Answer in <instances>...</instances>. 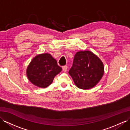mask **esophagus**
<instances>
[{"label": "esophagus", "instance_id": "obj_1", "mask_svg": "<svg viewBox=\"0 0 130 130\" xmlns=\"http://www.w3.org/2000/svg\"><path fill=\"white\" fill-rule=\"evenodd\" d=\"M62 70H63V71H64V72H66V71H67V70H68V66H66V65L62 66Z\"/></svg>", "mask_w": 130, "mask_h": 130}]
</instances>
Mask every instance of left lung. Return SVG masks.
Wrapping results in <instances>:
<instances>
[{"label": "left lung", "instance_id": "1", "mask_svg": "<svg viewBox=\"0 0 130 130\" xmlns=\"http://www.w3.org/2000/svg\"><path fill=\"white\" fill-rule=\"evenodd\" d=\"M104 72L101 60L92 52L85 51L76 53L69 74L78 88L88 89L97 85Z\"/></svg>", "mask_w": 130, "mask_h": 130}]
</instances>
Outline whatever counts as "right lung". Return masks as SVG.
<instances>
[{"label": "right lung", "mask_w": 130, "mask_h": 130, "mask_svg": "<svg viewBox=\"0 0 130 130\" xmlns=\"http://www.w3.org/2000/svg\"><path fill=\"white\" fill-rule=\"evenodd\" d=\"M61 70L62 68L51 54L43 53L32 59L27 66L26 74L33 85L39 88H46L52 84L55 76Z\"/></svg>", "instance_id": "right-lung-1"}]
</instances>
